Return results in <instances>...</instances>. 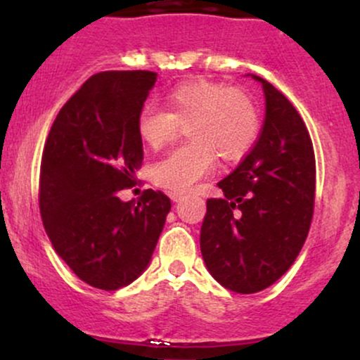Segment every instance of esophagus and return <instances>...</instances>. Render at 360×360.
Returning <instances> with one entry per match:
<instances>
[{
    "instance_id": "obj_1",
    "label": "esophagus",
    "mask_w": 360,
    "mask_h": 360,
    "mask_svg": "<svg viewBox=\"0 0 360 360\" xmlns=\"http://www.w3.org/2000/svg\"><path fill=\"white\" fill-rule=\"evenodd\" d=\"M169 196H171V200L174 201V203H177V201L183 200V194H181V193H171V194H169Z\"/></svg>"
}]
</instances>
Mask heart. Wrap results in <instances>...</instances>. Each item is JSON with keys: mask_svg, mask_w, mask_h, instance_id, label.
I'll return each mask as SVG.
<instances>
[{"mask_svg": "<svg viewBox=\"0 0 360 360\" xmlns=\"http://www.w3.org/2000/svg\"><path fill=\"white\" fill-rule=\"evenodd\" d=\"M167 111L146 105L137 115V134L150 148H160L186 127L193 142L172 148L152 166V179L169 191L184 193L214 166L240 160L259 135V113L240 89L205 79L181 82L166 94Z\"/></svg>", "mask_w": 360, "mask_h": 360, "instance_id": "obj_1", "label": "heart"}]
</instances>
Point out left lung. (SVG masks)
Instances as JSON below:
<instances>
[{
    "label": "left lung",
    "instance_id": "obj_1",
    "mask_svg": "<svg viewBox=\"0 0 360 360\" xmlns=\"http://www.w3.org/2000/svg\"><path fill=\"white\" fill-rule=\"evenodd\" d=\"M266 120L252 150L206 201L201 255L221 286L262 291L292 266L315 206V152L307 125L281 91L262 77Z\"/></svg>",
    "mask_w": 360,
    "mask_h": 360
}]
</instances>
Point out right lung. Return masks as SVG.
<instances>
[{
	"mask_svg": "<svg viewBox=\"0 0 360 360\" xmlns=\"http://www.w3.org/2000/svg\"><path fill=\"white\" fill-rule=\"evenodd\" d=\"M155 81L150 71L94 74L62 106L45 142L39 193L45 232L77 278L105 291L147 269L171 210V200L154 189L137 203L118 198L142 166L137 115Z\"/></svg>",
	"mask_w": 360,
	"mask_h": 360,
	"instance_id": "obj_1",
	"label": "right lung"
}]
</instances>
